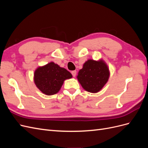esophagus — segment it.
Wrapping results in <instances>:
<instances>
[{"label":"esophagus","instance_id":"1","mask_svg":"<svg viewBox=\"0 0 148 148\" xmlns=\"http://www.w3.org/2000/svg\"><path fill=\"white\" fill-rule=\"evenodd\" d=\"M71 74H72L73 77H75V76H76V75H77V71H76V70H73V71H71Z\"/></svg>","mask_w":148,"mask_h":148}]
</instances>
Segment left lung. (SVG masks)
<instances>
[{"label": "left lung", "instance_id": "1", "mask_svg": "<svg viewBox=\"0 0 148 148\" xmlns=\"http://www.w3.org/2000/svg\"><path fill=\"white\" fill-rule=\"evenodd\" d=\"M108 66L102 60L89 59L78 72L77 79L84 89L90 92H97L104 87L109 78Z\"/></svg>", "mask_w": 148, "mask_h": 148}]
</instances>
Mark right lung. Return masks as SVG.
<instances>
[{"mask_svg": "<svg viewBox=\"0 0 148 148\" xmlns=\"http://www.w3.org/2000/svg\"><path fill=\"white\" fill-rule=\"evenodd\" d=\"M71 77L68 70L52 62L35 70L34 81L42 93L51 96L59 92L65 80Z\"/></svg>", "mask_w": 148, "mask_h": 148, "instance_id": "obj_1", "label": "right lung"}]
</instances>
